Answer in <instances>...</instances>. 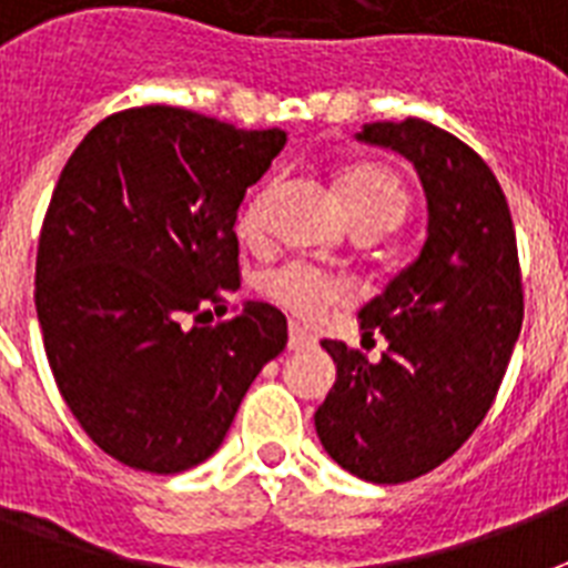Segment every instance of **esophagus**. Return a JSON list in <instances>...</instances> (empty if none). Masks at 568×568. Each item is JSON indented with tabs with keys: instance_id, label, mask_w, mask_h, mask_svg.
Returning <instances> with one entry per match:
<instances>
[{
	"instance_id": "1",
	"label": "esophagus",
	"mask_w": 568,
	"mask_h": 568,
	"mask_svg": "<svg viewBox=\"0 0 568 568\" xmlns=\"http://www.w3.org/2000/svg\"><path fill=\"white\" fill-rule=\"evenodd\" d=\"M310 345H312L310 333L301 327H292V333H288V351H303V347H310Z\"/></svg>"
}]
</instances>
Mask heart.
<instances>
[{
  "mask_svg": "<svg viewBox=\"0 0 568 568\" xmlns=\"http://www.w3.org/2000/svg\"><path fill=\"white\" fill-rule=\"evenodd\" d=\"M338 194L345 203L354 226H383L392 230L406 212V189L395 173L379 164H359L347 171L338 182ZM267 203H271V189L258 191L241 212L239 232L247 241L258 239L265 230ZM262 292L292 312L294 318L315 321L324 315L329 303L342 301L347 294V285L338 276L318 271V267L303 265V262H288V265L274 267L262 280Z\"/></svg>",
  "mask_w": 568,
  "mask_h": 568,
  "instance_id": "1",
  "label": "heart"
}]
</instances>
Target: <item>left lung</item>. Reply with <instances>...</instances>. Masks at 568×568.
<instances>
[{
	"label": "left lung",
	"instance_id": "8db88e82",
	"mask_svg": "<svg viewBox=\"0 0 568 568\" xmlns=\"http://www.w3.org/2000/svg\"><path fill=\"white\" fill-rule=\"evenodd\" d=\"M356 141L413 164L427 200L418 256L359 310L386 354L321 342L336 383L315 413L329 457L368 484H404L442 466L489 413L519 342V250L510 205L480 155L424 120L365 123Z\"/></svg>",
	"mask_w": 568,
	"mask_h": 568
}]
</instances>
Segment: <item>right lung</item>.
<instances>
[{
	"label": "right lung",
	"instance_id": "add662e5",
	"mask_svg": "<svg viewBox=\"0 0 568 568\" xmlns=\"http://www.w3.org/2000/svg\"><path fill=\"white\" fill-rule=\"evenodd\" d=\"M285 141L144 105L97 123L58 176L34 310L58 392L123 466H200L283 354L288 324L271 303L247 301L223 324L205 315L239 288V205Z\"/></svg>",
	"mask_w": 568,
	"mask_h": 568
}]
</instances>
